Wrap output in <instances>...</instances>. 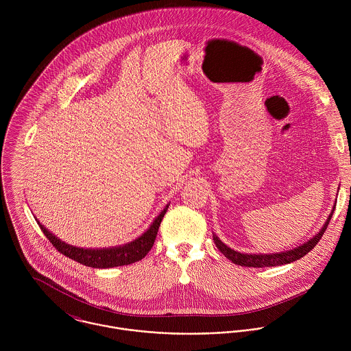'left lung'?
Listing matches in <instances>:
<instances>
[{
    "mask_svg": "<svg viewBox=\"0 0 351 351\" xmlns=\"http://www.w3.org/2000/svg\"><path fill=\"white\" fill-rule=\"evenodd\" d=\"M334 209L330 213L328 219L326 220L324 226L322 227V230L308 242H305L304 245H301L299 247L293 249V250L282 251V252H276V254H243L239 251L232 250L228 246H226L215 234H213V242L216 245V247L220 250L221 254H224L226 258H228L231 262H234L235 265L239 266H246V267H270V266H280V265H287L291 262H295L298 259H300L301 256H304L305 254H308L312 250L319 241L322 239L324 231L327 230V226L332 217Z\"/></svg>",
    "mask_w": 351,
    "mask_h": 351,
    "instance_id": "left-lung-1",
    "label": "left lung"
}]
</instances>
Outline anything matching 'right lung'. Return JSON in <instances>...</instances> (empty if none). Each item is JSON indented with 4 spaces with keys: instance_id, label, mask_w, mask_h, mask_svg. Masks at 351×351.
<instances>
[{
    "instance_id": "right-lung-1",
    "label": "right lung",
    "mask_w": 351,
    "mask_h": 351,
    "mask_svg": "<svg viewBox=\"0 0 351 351\" xmlns=\"http://www.w3.org/2000/svg\"><path fill=\"white\" fill-rule=\"evenodd\" d=\"M167 208H169V204L159 213V216L155 217L150 228L142 237H139L138 239L132 241L128 245L109 247V249H81V247L67 245V243L62 242L59 238H56L53 234H51L50 231L38 219H36V221H38L40 230L43 231V234L46 235V238L50 241L51 245L59 252H62L63 255H66L85 266H90V267H96V269H106V267L130 265V263L143 259L147 255V252L151 250V247L155 242L160 221H162Z\"/></svg>"
}]
</instances>
